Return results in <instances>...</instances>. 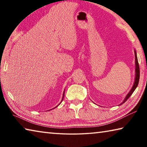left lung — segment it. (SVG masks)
Segmentation results:
<instances>
[{
  "instance_id": "8db88e82",
  "label": "left lung",
  "mask_w": 147,
  "mask_h": 147,
  "mask_svg": "<svg viewBox=\"0 0 147 147\" xmlns=\"http://www.w3.org/2000/svg\"><path fill=\"white\" fill-rule=\"evenodd\" d=\"M134 53H135V64H136V69H135V72H136V75H135V80H134V85L132 88L130 89V91H129V93L126 94V96L124 98V100L122 102L119 104V105H121L123 103L125 102L128 100L129 97L131 95V94L134 93V91H135L137 87L138 86L139 84V76H140V71H139V66L138 63V57H137V53L136 51H134Z\"/></svg>"
}]
</instances>
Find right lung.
Returning <instances> with one entry per match:
<instances>
[{"label":"right lung","mask_w":147,"mask_h":147,"mask_svg":"<svg viewBox=\"0 0 147 147\" xmlns=\"http://www.w3.org/2000/svg\"><path fill=\"white\" fill-rule=\"evenodd\" d=\"M64 93H65V90H64V91H63V96H62V99H61V102H62V100H63V97H64ZM60 102V103H61ZM60 103H59V104H60ZM56 106V107H57ZM56 107H55V108H56Z\"/></svg>","instance_id":"right-lung-1"}]
</instances>
